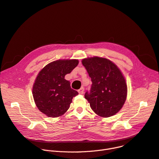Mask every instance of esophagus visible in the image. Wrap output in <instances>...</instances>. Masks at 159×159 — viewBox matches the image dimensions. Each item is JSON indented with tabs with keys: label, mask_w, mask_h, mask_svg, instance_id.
<instances>
[{
	"label": "esophagus",
	"mask_w": 159,
	"mask_h": 159,
	"mask_svg": "<svg viewBox=\"0 0 159 159\" xmlns=\"http://www.w3.org/2000/svg\"><path fill=\"white\" fill-rule=\"evenodd\" d=\"M78 93H79L80 94H83V93H84V89L83 87H81L80 89H79L78 90Z\"/></svg>",
	"instance_id": "esophagus-1"
}]
</instances>
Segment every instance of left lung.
Masks as SVG:
<instances>
[{
	"instance_id": "1",
	"label": "left lung",
	"mask_w": 159,
	"mask_h": 159,
	"mask_svg": "<svg viewBox=\"0 0 159 159\" xmlns=\"http://www.w3.org/2000/svg\"><path fill=\"white\" fill-rule=\"evenodd\" d=\"M82 64L92 83L90 90L85 94L92 110L101 117L115 115L126 99L127 86L122 73L114 63L106 58L83 59Z\"/></svg>"
}]
</instances>
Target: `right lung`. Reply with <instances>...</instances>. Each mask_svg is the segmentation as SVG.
Masks as SVG:
<instances>
[{"label": "right lung", "instance_id": "add662e5", "mask_svg": "<svg viewBox=\"0 0 159 159\" xmlns=\"http://www.w3.org/2000/svg\"><path fill=\"white\" fill-rule=\"evenodd\" d=\"M77 60L52 61L39 72L33 88V95L36 107L50 117H57L69 108L73 97L78 92L70 87L65 80L78 64Z\"/></svg>", "mask_w": 159, "mask_h": 159}]
</instances>
